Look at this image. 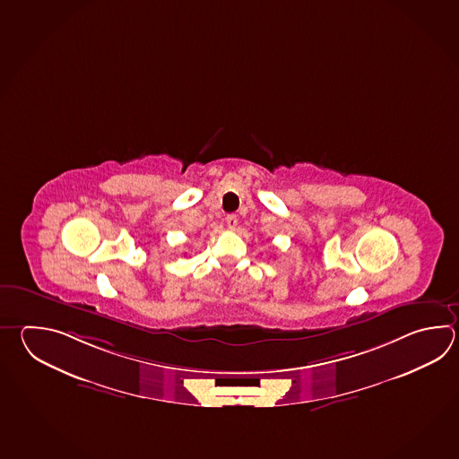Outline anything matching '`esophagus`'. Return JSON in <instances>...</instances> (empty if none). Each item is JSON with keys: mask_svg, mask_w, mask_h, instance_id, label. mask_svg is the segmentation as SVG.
<instances>
[{"mask_svg": "<svg viewBox=\"0 0 459 459\" xmlns=\"http://www.w3.org/2000/svg\"><path fill=\"white\" fill-rule=\"evenodd\" d=\"M225 224H227V227H229L230 230H234L235 227H237V224H238V219H237V215H227V217H225Z\"/></svg>", "mask_w": 459, "mask_h": 459, "instance_id": "1", "label": "esophagus"}]
</instances>
